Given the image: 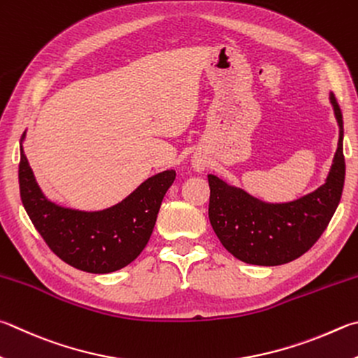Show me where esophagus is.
I'll list each match as a JSON object with an SVG mask.
<instances>
[{
    "instance_id": "1",
    "label": "esophagus",
    "mask_w": 358,
    "mask_h": 358,
    "mask_svg": "<svg viewBox=\"0 0 358 358\" xmlns=\"http://www.w3.org/2000/svg\"><path fill=\"white\" fill-rule=\"evenodd\" d=\"M194 167H196L197 171H203V169H205V162H201V161H194Z\"/></svg>"
}]
</instances>
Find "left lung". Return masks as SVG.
<instances>
[{"label":"left lung","instance_id":"8db88e82","mask_svg":"<svg viewBox=\"0 0 358 358\" xmlns=\"http://www.w3.org/2000/svg\"><path fill=\"white\" fill-rule=\"evenodd\" d=\"M330 101L340 125V139L326 183L315 192L289 203L271 205L208 175V216L214 233L233 257L258 266L289 263L308 252L327 229L340 203L346 173L343 114L334 94Z\"/></svg>","mask_w":358,"mask_h":358}]
</instances>
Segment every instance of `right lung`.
<instances>
[{"label":"right lung","mask_w":358,"mask_h":358,"mask_svg":"<svg viewBox=\"0 0 358 358\" xmlns=\"http://www.w3.org/2000/svg\"><path fill=\"white\" fill-rule=\"evenodd\" d=\"M173 180L175 171L161 172L115 206L84 213L43 197L23 148L18 164L20 197L32 225L62 262L92 274L114 272L138 258L152 236L161 201Z\"/></svg>","instance_id":"obj_1"}]
</instances>
